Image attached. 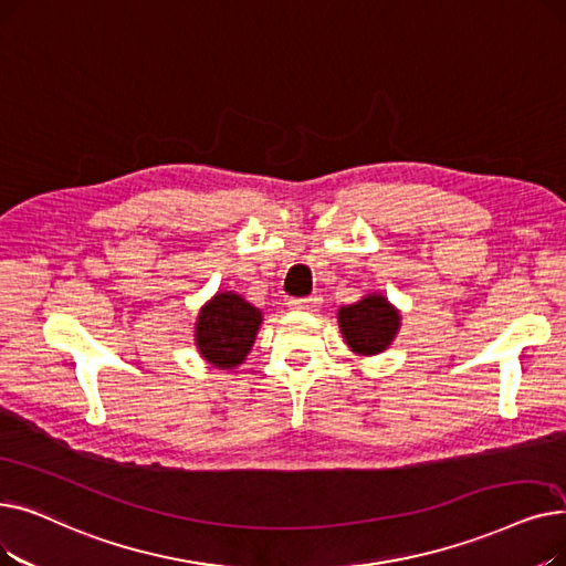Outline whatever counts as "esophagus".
Masks as SVG:
<instances>
[{
	"instance_id": "esophagus-1",
	"label": "esophagus",
	"mask_w": 566,
	"mask_h": 566,
	"mask_svg": "<svg viewBox=\"0 0 566 566\" xmlns=\"http://www.w3.org/2000/svg\"><path fill=\"white\" fill-rule=\"evenodd\" d=\"M318 305H322V298H318V296L291 298V301H289V307H291V310H301V312H316Z\"/></svg>"
}]
</instances>
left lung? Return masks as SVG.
<instances>
[{
	"label": "left lung",
	"mask_w": 566,
	"mask_h": 566,
	"mask_svg": "<svg viewBox=\"0 0 566 566\" xmlns=\"http://www.w3.org/2000/svg\"><path fill=\"white\" fill-rule=\"evenodd\" d=\"M337 324L344 342L360 356H375L388 349L400 328V314L379 293H370L354 305L337 312Z\"/></svg>",
	"instance_id": "obj_1"
}]
</instances>
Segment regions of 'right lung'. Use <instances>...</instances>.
I'll list each match as a JSON object with an SVG mask.
<instances>
[{
  "mask_svg": "<svg viewBox=\"0 0 566 566\" xmlns=\"http://www.w3.org/2000/svg\"><path fill=\"white\" fill-rule=\"evenodd\" d=\"M259 326L261 310L233 291L217 293L199 312V322L193 328L196 347L210 365L219 370H231L250 354Z\"/></svg>",
  "mask_w": 566,
  "mask_h": 566,
  "instance_id": "obj_1",
  "label": "right lung"
}]
</instances>
